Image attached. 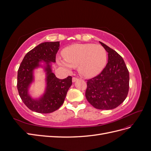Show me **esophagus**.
Segmentation results:
<instances>
[{"mask_svg": "<svg viewBox=\"0 0 151 151\" xmlns=\"http://www.w3.org/2000/svg\"><path fill=\"white\" fill-rule=\"evenodd\" d=\"M78 79H79L77 78V77H72V82H73V83H74V82H76V81H77Z\"/></svg>", "mask_w": 151, "mask_h": 151, "instance_id": "34e87169", "label": "esophagus"}]
</instances>
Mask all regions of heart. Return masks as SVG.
I'll return each instance as SVG.
<instances>
[{
    "instance_id": "heart-1",
    "label": "heart",
    "mask_w": 151,
    "mask_h": 151,
    "mask_svg": "<svg viewBox=\"0 0 151 151\" xmlns=\"http://www.w3.org/2000/svg\"><path fill=\"white\" fill-rule=\"evenodd\" d=\"M63 59L58 63L68 71L77 67L79 74L86 78L99 74L106 63L107 53L100 45L74 44L63 50Z\"/></svg>"
}]
</instances>
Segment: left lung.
Segmentation results:
<instances>
[{"mask_svg": "<svg viewBox=\"0 0 151 151\" xmlns=\"http://www.w3.org/2000/svg\"><path fill=\"white\" fill-rule=\"evenodd\" d=\"M99 43L108 52V63L99 74L87 80L86 98L95 108L111 109L119 106L127 96L129 72L119 54Z\"/></svg>", "mask_w": 151, "mask_h": 151, "instance_id": "1", "label": "left lung"}]
</instances>
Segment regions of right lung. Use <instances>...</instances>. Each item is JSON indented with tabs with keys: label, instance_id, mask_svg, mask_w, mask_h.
<instances>
[{
	"label": "right lung",
	"instance_id": "obj_1",
	"mask_svg": "<svg viewBox=\"0 0 151 151\" xmlns=\"http://www.w3.org/2000/svg\"><path fill=\"white\" fill-rule=\"evenodd\" d=\"M59 46V42L41 43L27 53L21 63L17 72V88L22 101L32 111L50 113L57 110L64 102L67 91L72 85L71 76L64 79H58L50 68V63L55 62ZM42 60L47 64L46 91L39 100H33L28 94V88L33 80V70L39 66Z\"/></svg>",
	"mask_w": 151,
	"mask_h": 151
}]
</instances>
